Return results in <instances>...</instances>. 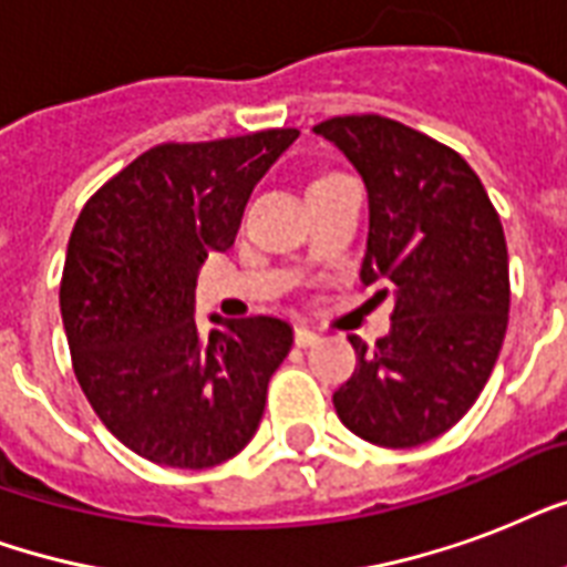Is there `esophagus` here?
<instances>
[{
  "instance_id": "34e87169",
  "label": "esophagus",
  "mask_w": 567,
  "mask_h": 567,
  "mask_svg": "<svg viewBox=\"0 0 567 567\" xmlns=\"http://www.w3.org/2000/svg\"><path fill=\"white\" fill-rule=\"evenodd\" d=\"M293 338H297V347H315L320 341L318 332H315V329H309V327H302V323L297 327Z\"/></svg>"
}]
</instances>
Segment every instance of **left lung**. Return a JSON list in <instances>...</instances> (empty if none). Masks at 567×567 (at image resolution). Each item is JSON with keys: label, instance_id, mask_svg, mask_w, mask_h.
<instances>
[{"label": "left lung", "instance_id": "1", "mask_svg": "<svg viewBox=\"0 0 567 567\" xmlns=\"http://www.w3.org/2000/svg\"><path fill=\"white\" fill-rule=\"evenodd\" d=\"M368 190L364 285L385 282L391 329L332 394L347 430L379 447L439 439L476 403L509 320L501 217L458 153L377 114L315 126Z\"/></svg>", "mask_w": 567, "mask_h": 567}]
</instances>
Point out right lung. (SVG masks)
Masks as SVG:
<instances>
[{"mask_svg":"<svg viewBox=\"0 0 567 567\" xmlns=\"http://www.w3.org/2000/svg\"><path fill=\"white\" fill-rule=\"evenodd\" d=\"M300 137L270 128L212 144H164L82 208L66 247L61 318L100 421L137 456L214 467L238 456L291 353L288 320L212 315L196 329V276L235 244L249 194Z\"/></svg>","mask_w":567,"mask_h":567,"instance_id":"1","label":"right lung"}]
</instances>
